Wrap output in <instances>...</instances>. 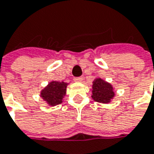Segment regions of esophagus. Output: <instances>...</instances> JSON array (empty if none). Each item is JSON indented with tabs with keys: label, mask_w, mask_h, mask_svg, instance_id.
<instances>
[{
	"label": "esophagus",
	"mask_w": 154,
	"mask_h": 154,
	"mask_svg": "<svg viewBox=\"0 0 154 154\" xmlns=\"http://www.w3.org/2000/svg\"><path fill=\"white\" fill-rule=\"evenodd\" d=\"M82 77H74V81H75V82H82Z\"/></svg>",
	"instance_id": "obj_1"
}]
</instances>
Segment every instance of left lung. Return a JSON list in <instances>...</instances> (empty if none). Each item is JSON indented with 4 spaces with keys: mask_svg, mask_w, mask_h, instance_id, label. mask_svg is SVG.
Wrapping results in <instances>:
<instances>
[{
    "mask_svg": "<svg viewBox=\"0 0 154 154\" xmlns=\"http://www.w3.org/2000/svg\"><path fill=\"white\" fill-rule=\"evenodd\" d=\"M92 88V98L97 102L108 103L114 96L112 85L100 78H97L94 81Z\"/></svg>",
    "mask_w": 154,
    "mask_h": 154,
    "instance_id": "1",
    "label": "left lung"
}]
</instances>
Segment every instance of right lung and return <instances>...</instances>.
<instances>
[{"label": "right lung", "instance_id": "add662e5", "mask_svg": "<svg viewBox=\"0 0 154 154\" xmlns=\"http://www.w3.org/2000/svg\"><path fill=\"white\" fill-rule=\"evenodd\" d=\"M66 82L53 81L42 91L41 96L49 105L56 106L62 102V99L66 95Z\"/></svg>", "mask_w": 154, "mask_h": 154}]
</instances>
